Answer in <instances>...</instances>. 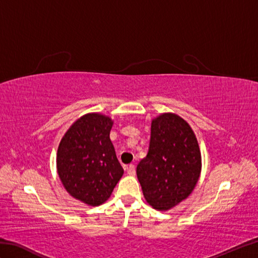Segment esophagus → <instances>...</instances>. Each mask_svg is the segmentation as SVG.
Listing matches in <instances>:
<instances>
[{
	"label": "esophagus",
	"mask_w": 258,
	"mask_h": 258,
	"mask_svg": "<svg viewBox=\"0 0 258 258\" xmlns=\"http://www.w3.org/2000/svg\"><path fill=\"white\" fill-rule=\"evenodd\" d=\"M125 171H127V174L131 175V176H134L135 175V166L133 165V164H130V165H126L125 167Z\"/></svg>",
	"instance_id": "1"
}]
</instances>
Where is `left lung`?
<instances>
[{"label": "left lung", "mask_w": 258, "mask_h": 258, "mask_svg": "<svg viewBox=\"0 0 258 258\" xmlns=\"http://www.w3.org/2000/svg\"><path fill=\"white\" fill-rule=\"evenodd\" d=\"M202 157L188 123L173 113L152 120L149 153L138 167L146 202L157 211H168L187 199L200 178Z\"/></svg>", "instance_id": "left-lung-1"}]
</instances>
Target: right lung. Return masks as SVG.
Segmentation results:
<instances>
[{
  "label": "right lung",
  "instance_id": "obj_1",
  "mask_svg": "<svg viewBox=\"0 0 258 258\" xmlns=\"http://www.w3.org/2000/svg\"><path fill=\"white\" fill-rule=\"evenodd\" d=\"M113 120L98 113L80 117L59 142V179L74 199L91 206L106 202L124 173L109 139Z\"/></svg>",
  "mask_w": 258,
  "mask_h": 258
}]
</instances>
